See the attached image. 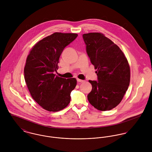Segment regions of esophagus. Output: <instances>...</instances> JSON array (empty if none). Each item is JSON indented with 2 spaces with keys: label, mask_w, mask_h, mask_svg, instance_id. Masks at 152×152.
I'll return each instance as SVG.
<instances>
[{
  "label": "esophagus",
  "mask_w": 152,
  "mask_h": 152,
  "mask_svg": "<svg viewBox=\"0 0 152 152\" xmlns=\"http://www.w3.org/2000/svg\"><path fill=\"white\" fill-rule=\"evenodd\" d=\"M77 80L78 83H83L84 81V80H80V79H78V78H77Z\"/></svg>",
  "instance_id": "obj_1"
}]
</instances>
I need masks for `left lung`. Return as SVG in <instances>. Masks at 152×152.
<instances>
[{
	"instance_id": "1",
	"label": "left lung",
	"mask_w": 152,
	"mask_h": 152,
	"mask_svg": "<svg viewBox=\"0 0 152 152\" xmlns=\"http://www.w3.org/2000/svg\"><path fill=\"white\" fill-rule=\"evenodd\" d=\"M83 37L98 76V81L89 80L92 88L88 101L98 110H109L121 102L129 86L128 61L120 48L103 34L89 33Z\"/></svg>"
}]
</instances>
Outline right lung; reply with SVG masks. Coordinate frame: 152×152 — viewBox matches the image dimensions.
Listing matches in <instances>:
<instances>
[{
	"label": "right lung",
	"mask_w": 152,
	"mask_h": 152,
	"mask_svg": "<svg viewBox=\"0 0 152 152\" xmlns=\"http://www.w3.org/2000/svg\"><path fill=\"white\" fill-rule=\"evenodd\" d=\"M78 36L75 33H54L36 44L27 56L24 80L34 101L50 112L61 110L69 104L75 88V78L56 76L60 57L66 46Z\"/></svg>",
	"instance_id": "right-lung-1"
}]
</instances>
